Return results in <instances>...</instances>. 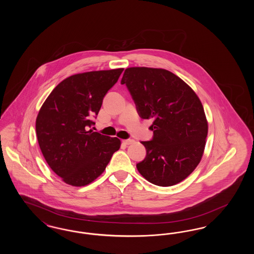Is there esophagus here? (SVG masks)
<instances>
[{
  "mask_svg": "<svg viewBox=\"0 0 254 254\" xmlns=\"http://www.w3.org/2000/svg\"><path fill=\"white\" fill-rule=\"evenodd\" d=\"M132 139H127V140H123V144H124V145H130V144H132Z\"/></svg>",
  "mask_w": 254,
  "mask_h": 254,
  "instance_id": "34e87169",
  "label": "esophagus"
}]
</instances>
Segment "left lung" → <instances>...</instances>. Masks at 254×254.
Masks as SVG:
<instances>
[{
  "label": "left lung",
  "mask_w": 254,
  "mask_h": 254,
  "mask_svg": "<svg viewBox=\"0 0 254 254\" xmlns=\"http://www.w3.org/2000/svg\"><path fill=\"white\" fill-rule=\"evenodd\" d=\"M121 84L130 92L140 117L153 119L152 139L141 142L146 156L136 165L138 171L160 187L185 180L205 149L207 122L200 99L178 76L162 68H127Z\"/></svg>",
  "instance_id": "8db88e82"
}]
</instances>
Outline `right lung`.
Listing matches in <instances>:
<instances>
[{"mask_svg":"<svg viewBox=\"0 0 254 254\" xmlns=\"http://www.w3.org/2000/svg\"><path fill=\"white\" fill-rule=\"evenodd\" d=\"M124 68L75 74L57 85L47 98L36 119L41 151L63 181L83 187L107 168L121 141L93 131L103 99Z\"/></svg>","mask_w":254,"mask_h":254,"instance_id":"add662e5","label":"right lung"}]
</instances>
